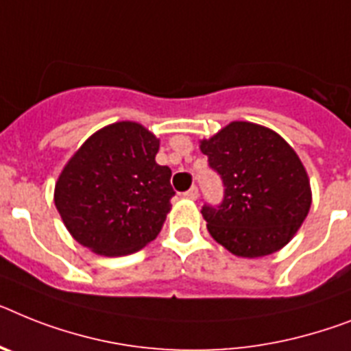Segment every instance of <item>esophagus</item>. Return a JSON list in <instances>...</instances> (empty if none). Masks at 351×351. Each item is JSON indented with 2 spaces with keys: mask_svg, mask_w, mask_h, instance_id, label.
<instances>
[{
  "mask_svg": "<svg viewBox=\"0 0 351 351\" xmlns=\"http://www.w3.org/2000/svg\"><path fill=\"white\" fill-rule=\"evenodd\" d=\"M184 197L186 199H192V201H195L197 197H199V190H197V186H192L188 192H184Z\"/></svg>",
  "mask_w": 351,
  "mask_h": 351,
  "instance_id": "esophagus-1",
  "label": "esophagus"
}]
</instances>
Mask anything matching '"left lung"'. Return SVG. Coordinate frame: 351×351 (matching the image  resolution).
<instances>
[{
  "mask_svg": "<svg viewBox=\"0 0 351 351\" xmlns=\"http://www.w3.org/2000/svg\"><path fill=\"white\" fill-rule=\"evenodd\" d=\"M201 150L224 182L221 204L201 211L211 237L242 258L289 244L312 204L311 181L291 145L267 127L231 121Z\"/></svg>",
  "mask_w": 351,
  "mask_h": 351,
  "instance_id": "obj_1",
  "label": "left lung"
}]
</instances>
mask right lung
Listing matches in <instances>:
<instances>
[{
    "instance_id": "obj_1",
    "label": "right lung",
    "mask_w": 351,
    "mask_h": 351,
    "mask_svg": "<svg viewBox=\"0 0 351 351\" xmlns=\"http://www.w3.org/2000/svg\"><path fill=\"white\" fill-rule=\"evenodd\" d=\"M159 140L136 121L97 130L55 182V206L78 244L123 256L158 237L176 192L172 170L156 163Z\"/></svg>"
}]
</instances>
